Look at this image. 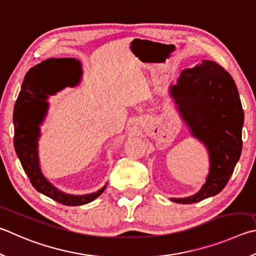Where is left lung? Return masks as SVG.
<instances>
[{"mask_svg": "<svg viewBox=\"0 0 256 256\" xmlns=\"http://www.w3.org/2000/svg\"><path fill=\"white\" fill-rule=\"evenodd\" d=\"M170 92L192 133L206 144L210 158L209 174L200 192L172 200L198 202L220 192L233 174L242 152L243 108L233 78L210 60L184 69Z\"/></svg>", "mask_w": 256, "mask_h": 256, "instance_id": "obj_1", "label": "left lung"}]
</instances>
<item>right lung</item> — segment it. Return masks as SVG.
Wrapping results in <instances>:
<instances>
[{"label":"right lung","mask_w":256,"mask_h":256,"mask_svg":"<svg viewBox=\"0 0 256 256\" xmlns=\"http://www.w3.org/2000/svg\"><path fill=\"white\" fill-rule=\"evenodd\" d=\"M82 75L80 64L76 59H48L26 72L20 94L13 110L14 123V148L23 170L31 184L39 192L66 206H80L90 202L104 192L85 196H72L64 194L48 182L41 174L36 151L39 138V124L47 112L48 95L67 86H75Z\"/></svg>","instance_id":"obj_1"}]
</instances>
